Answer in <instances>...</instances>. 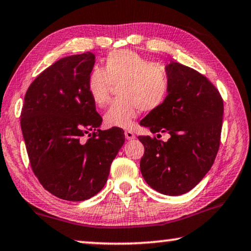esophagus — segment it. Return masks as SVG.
<instances>
[{"instance_id": "1", "label": "esophagus", "mask_w": 251, "mask_h": 251, "mask_svg": "<svg viewBox=\"0 0 251 251\" xmlns=\"http://www.w3.org/2000/svg\"><path fill=\"white\" fill-rule=\"evenodd\" d=\"M125 136H126V139H128V140H132L136 138V136H134V133L131 131V130H126Z\"/></svg>"}]
</instances>
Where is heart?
<instances>
[{
  "mask_svg": "<svg viewBox=\"0 0 251 251\" xmlns=\"http://www.w3.org/2000/svg\"><path fill=\"white\" fill-rule=\"evenodd\" d=\"M119 99L112 101L104 115L105 125L130 128L139 111L157 110L168 100L171 77L165 65L151 62L132 50H113L104 60V69L95 67L87 78V90L97 106L110 99L118 85Z\"/></svg>",
  "mask_w": 251,
  "mask_h": 251,
  "instance_id": "obj_1",
  "label": "heart"
}]
</instances>
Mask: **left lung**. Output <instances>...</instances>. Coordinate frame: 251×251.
<instances>
[{
  "instance_id": "8db88e82",
  "label": "left lung",
  "mask_w": 251,
  "mask_h": 251,
  "mask_svg": "<svg viewBox=\"0 0 251 251\" xmlns=\"http://www.w3.org/2000/svg\"><path fill=\"white\" fill-rule=\"evenodd\" d=\"M168 100L140 125L152 133L168 132L164 143L139 136L145 147L140 171L150 186L161 194L179 196L190 191L212 168L221 143L223 99L219 89L194 69L177 62L168 67Z\"/></svg>"
}]
</instances>
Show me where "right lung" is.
<instances>
[{"label":"right lung","mask_w":251,"mask_h":251,"mask_svg":"<svg viewBox=\"0 0 251 251\" xmlns=\"http://www.w3.org/2000/svg\"><path fill=\"white\" fill-rule=\"evenodd\" d=\"M94 63L90 52L56 61L30 83L21 110L32 172L44 189L64 201L99 194L125 144L121 128L99 129L101 117L87 90Z\"/></svg>","instance_id":"right-lung-1"}]
</instances>
